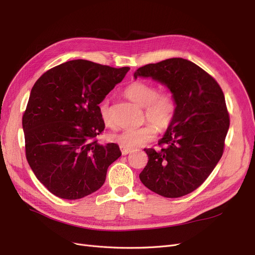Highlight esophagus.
<instances>
[{"mask_svg":"<svg viewBox=\"0 0 255 255\" xmlns=\"http://www.w3.org/2000/svg\"><path fill=\"white\" fill-rule=\"evenodd\" d=\"M132 151L130 150H128V149H125V148H121V153H122V155H128V153H130Z\"/></svg>","mask_w":255,"mask_h":255,"instance_id":"1","label":"esophagus"}]
</instances>
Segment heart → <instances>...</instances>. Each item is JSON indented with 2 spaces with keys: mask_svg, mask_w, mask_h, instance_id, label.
<instances>
[{
  "mask_svg": "<svg viewBox=\"0 0 255 255\" xmlns=\"http://www.w3.org/2000/svg\"><path fill=\"white\" fill-rule=\"evenodd\" d=\"M125 95L134 103L143 107L144 119L149 120L160 129L170 127L175 114L176 101L169 91H157L154 85L143 81L130 83L125 90ZM100 118L107 127H112L113 120L109 100L104 99L99 106ZM156 136V128L151 123L135 128H126L112 135L113 141L117 142L121 148L134 150L152 141Z\"/></svg>",
  "mask_w": 255,
  "mask_h": 255,
  "instance_id": "b5f03b06",
  "label": "heart"
}]
</instances>
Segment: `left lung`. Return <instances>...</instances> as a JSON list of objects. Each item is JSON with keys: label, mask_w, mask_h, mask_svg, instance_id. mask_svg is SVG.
I'll use <instances>...</instances> for the list:
<instances>
[{"label": "left lung", "mask_w": 255, "mask_h": 255, "mask_svg": "<svg viewBox=\"0 0 255 255\" xmlns=\"http://www.w3.org/2000/svg\"><path fill=\"white\" fill-rule=\"evenodd\" d=\"M138 76L165 84L177 106L158 141L160 149H144L149 160L140 181L161 197L188 195L204 183L223 154L230 127L225 95L212 75L184 58L145 65L134 73Z\"/></svg>", "instance_id": "1"}]
</instances>
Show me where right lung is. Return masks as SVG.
Segmentation results:
<instances>
[{
  "instance_id": "right-lung-1",
  "label": "right lung",
  "mask_w": 255,
  "mask_h": 255,
  "mask_svg": "<svg viewBox=\"0 0 255 255\" xmlns=\"http://www.w3.org/2000/svg\"><path fill=\"white\" fill-rule=\"evenodd\" d=\"M128 70L75 59L34 84L22 117L25 155L53 195L76 200L97 191L121 156L118 144L98 142L105 128L98 106Z\"/></svg>"
}]
</instances>
